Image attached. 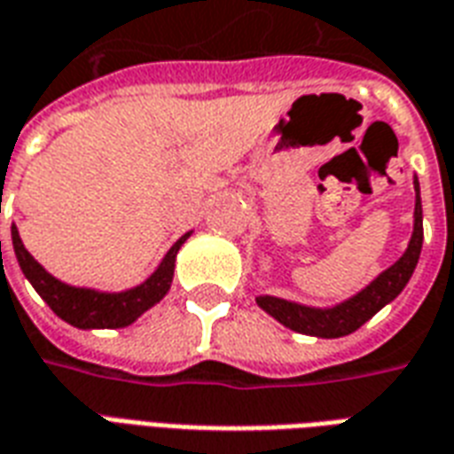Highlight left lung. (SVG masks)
<instances>
[{
    "mask_svg": "<svg viewBox=\"0 0 454 454\" xmlns=\"http://www.w3.org/2000/svg\"><path fill=\"white\" fill-rule=\"evenodd\" d=\"M413 189H416V208H413V233H411L409 247L394 265L374 277L364 289L340 304L325 306V309L296 304L289 299L270 294L257 296V306L296 333L316 335V338H342V335L355 333L362 324H367L372 316L391 304L403 292V286L409 285L411 275L419 265L420 247H423V207H420L419 177H413Z\"/></svg>",
    "mask_w": 454,
    "mask_h": 454,
    "instance_id": "8db88e82",
    "label": "left lung"
}]
</instances>
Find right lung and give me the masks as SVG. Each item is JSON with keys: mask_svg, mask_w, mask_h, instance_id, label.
<instances>
[{"mask_svg": "<svg viewBox=\"0 0 454 454\" xmlns=\"http://www.w3.org/2000/svg\"><path fill=\"white\" fill-rule=\"evenodd\" d=\"M192 236V231L179 238L175 246L169 247L168 255L162 257L158 270L140 282L138 286H130L123 292H99L92 286H73L60 282L45 270L21 243L19 228L12 226V243H14L16 260L24 277L34 285L45 304L51 306L55 316H60L65 324L92 331V328H126L138 316L155 306L162 296L169 292L172 275H175V257H177L182 243Z\"/></svg>", "mask_w": 454, "mask_h": 454, "instance_id": "obj_1", "label": "right lung"}]
</instances>
